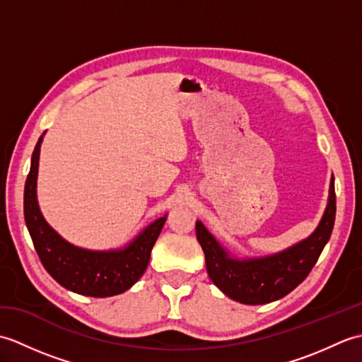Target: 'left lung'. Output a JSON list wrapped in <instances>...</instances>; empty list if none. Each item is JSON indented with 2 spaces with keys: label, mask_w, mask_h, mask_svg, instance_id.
Returning a JSON list of instances; mask_svg holds the SVG:
<instances>
[{
  "label": "left lung",
  "mask_w": 362,
  "mask_h": 362,
  "mask_svg": "<svg viewBox=\"0 0 362 362\" xmlns=\"http://www.w3.org/2000/svg\"><path fill=\"white\" fill-rule=\"evenodd\" d=\"M336 218L334 177L328 189V202L316 230L305 240L272 255L240 258L226 249L201 221L196 236L205 253L210 280L235 302L264 305L284 297L311 272L333 232Z\"/></svg>",
  "instance_id": "8db88e82"
}]
</instances>
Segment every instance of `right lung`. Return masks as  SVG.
Returning a JSON list of instances; mask_svg holds the SVG:
<instances>
[{
  "label": "right lung",
  "instance_id": "add662e5",
  "mask_svg": "<svg viewBox=\"0 0 362 362\" xmlns=\"http://www.w3.org/2000/svg\"><path fill=\"white\" fill-rule=\"evenodd\" d=\"M43 135L30 158L25 185V221L43 267L59 284L76 294L112 297L122 294L141 279L149 264L151 250L163 228L168 214L146 226L126 245L110 250H91L68 243L54 230L37 201L38 160Z\"/></svg>",
  "mask_w": 362,
  "mask_h": 362
}]
</instances>
